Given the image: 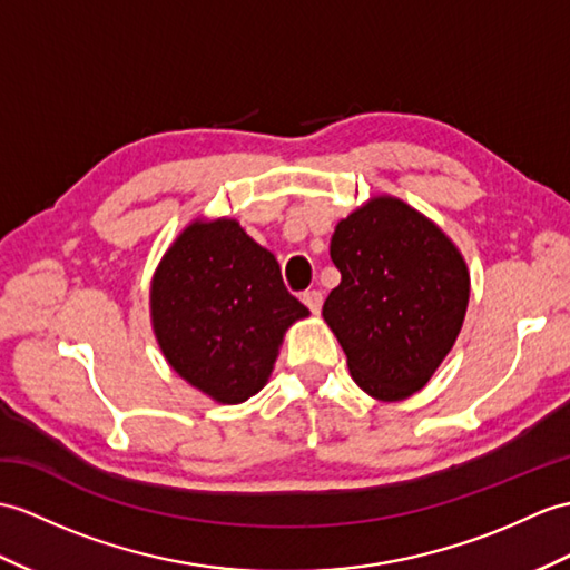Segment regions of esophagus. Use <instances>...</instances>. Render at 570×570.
Wrapping results in <instances>:
<instances>
[{
    "label": "esophagus",
    "mask_w": 570,
    "mask_h": 570,
    "mask_svg": "<svg viewBox=\"0 0 570 570\" xmlns=\"http://www.w3.org/2000/svg\"><path fill=\"white\" fill-rule=\"evenodd\" d=\"M301 301L306 303V306L311 308V313H321V306H323V294L321 291H303V296H301Z\"/></svg>",
    "instance_id": "esophagus-1"
}]
</instances>
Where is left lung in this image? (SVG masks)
Wrapping results in <instances>:
<instances>
[{
	"mask_svg": "<svg viewBox=\"0 0 570 570\" xmlns=\"http://www.w3.org/2000/svg\"><path fill=\"white\" fill-rule=\"evenodd\" d=\"M330 257L342 274L323 317L354 381L379 401L420 391L464 323L469 272L452 240L391 196L337 223Z\"/></svg>",
	"mask_w": 570,
	"mask_h": 570,
	"instance_id": "8db88e82",
	"label": "left lung"
}]
</instances>
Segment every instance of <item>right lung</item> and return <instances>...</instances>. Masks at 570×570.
Returning <instances> with one entry per match:
<instances>
[{
	"mask_svg": "<svg viewBox=\"0 0 570 570\" xmlns=\"http://www.w3.org/2000/svg\"><path fill=\"white\" fill-rule=\"evenodd\" d=\"M153 327L171 368L220 403L267 383L284 330L308 308L235 220L191 223L157 267Z\"/></svg>",
	"mask_w": 570,
	"mask_h": 570,
	"instance_id": "right-lung-1",
	"label": "right lung"
}]
</instances>
